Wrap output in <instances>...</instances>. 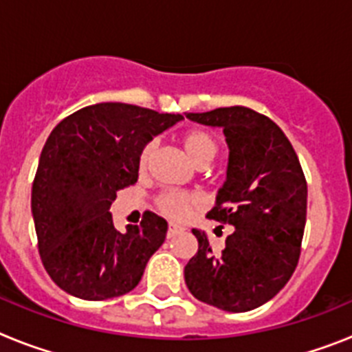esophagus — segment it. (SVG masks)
<instances>
[{"label": "esophagus", "instance_id": "obj_1", "mask_svg": "<svg viewBox=\"0 0 352 352\" xmlns=\"http://www.w3.org/2000/svg\"><path fill=\"white\" fill-rule=\"evenodd\" d=\"M185 231V227L174 226V223H169V229H167V238H174L176 234H182Z\"/></svg>", "mask_w": 352, "mask_h": 352}]
</instances>
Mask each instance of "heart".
Returning <instances> with one entry per match:
<instances>
[{
	"mask_svg": "<svg viewBox=\"0 0 352 352\" xmlns=\"http://www.w3.org/2000/svg\"><path fill=\"white\" fill-rule=\"evenodd\" d=\"M155 148H157V141L146 142L144 148L139 153V169L144 170L148 167ZM183 148L188 153V157L199 166H204V164L211 162L219 153V146H217L214 139L204 130H188L183 135ZM155 204H157L158 211L166 214L167 219L174 220V222H182L192 213V210L203 204V197L195 192L164 190L157 197Z\"/></svg>",
	"mask_w": 352,
	"mask_h": 352,
	"instance_id": "heart-1",
	"label": "heart"
}]
</instances>
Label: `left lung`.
Returning <instances> with one entry per match:
<instances>
[{"label":"left lung","instance_id":"left-lung-1","mask_svg":"<svg viewBox=\"0 0 352 352\" xmlns=\"http://www.w3.org/2000/svg\"><path fill=\"white\" fill-rule=\"evenodd\" d=\"M186 118L223 129L227 178L208 217L234 227L220 254L192 229L199 250L185 266L186 287L203 303L248 312L272 300L296 270L307 179L292 144L268 116L234 105Z\"/></svg>","mask_w":352,"mask_h":352}]
</instances>
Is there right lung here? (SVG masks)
I'll use <instances>...</instances> for the list:
<instances>
[{
  "mask_svg": "<svg viewBox=\"0 0 352 352\" xmlns=\"http://www.w3.org/2000/svg\"><path fill=\"white\" fill-rule=\"evenodd\" d=\"M182 120V114L104 102L56 125L40 155L31 211L40 257L58 287L102 301L141 282L166 239L167 222L144 211L139 226L120 232L109 208L118 190L138 182L146 142Z\"/></svg>",
  "mask_w": 352,
  "mask_h": 352,
  "instance_id": "1",
  "label": "right lung"
}]
</instances>
